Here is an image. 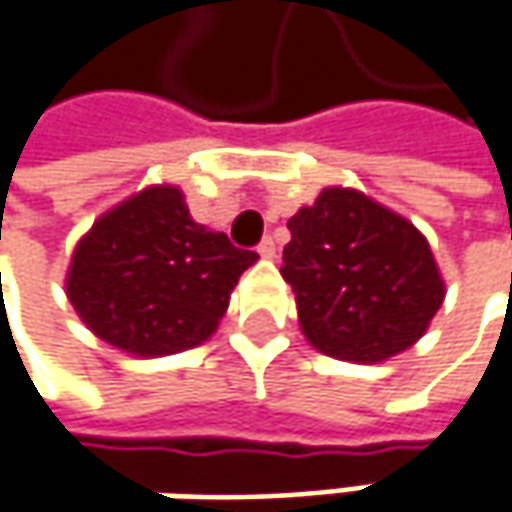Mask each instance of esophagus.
Returning <instances> with one entry per match:
<instances>
[{
  "label": "esophagus",
  "instance_id": "34e87169",
  "mask_svg": "<svg viewBox=\"0 0 512 512\" xmlns=\"http://www.w3.org/2000/svg\"><path fill=\"white\" fill-rule=\"evenodd\" d=\"M257 252H260V257H275V252H278V249H275V240H272V237H263L260 246H257Z\"/></svg>",
  "mask_w": 512,
  "mask_h": 512
}]
</instances>
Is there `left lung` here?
I'll return each instance as SVG.
<instances>
[{"label":"left lung","instance_id":"8db88e82","mask_svg":"<svg viewBox=\"0 0 512 512\" xmlns=\"http://www.w3.org/2000/svg\"><path fill=\"white\" fill-rule=\"evenodd\" d=\"M281 275L313 349L381 363L410 349L445 299L422 231L349 187H325L290 222Z\"/></svg>","mask_w":512,"mask_h":512}]
</instances>
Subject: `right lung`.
Listing matches in <instances>:
<instances>
[{"instance_id": "add662e5", "label": "right lung", "mask_w": 512, "mask_h": 512, "mask_svg": "<svg viewBox=\"0 0 512 512\" xmlns=\"http://www.w3.org/2000/svg\"><path fill=\"white\" fill-rule=\"evenodd\" d=\"M255 260L199 225L178 187L161 184L93 222L72 252L67 296L99 340L161 357L208 340Z\"/></svg>"}]
</instances>
